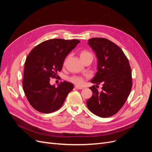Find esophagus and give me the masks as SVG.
Returning a JSON list of instances; mask_svg holds the SVG:
<instances>
[{
    "instance_id": "esophagus-1",
    "label": "esophagus",
    "mask_w": 152,
    "mask_h": 152,
    "mask_svg": "<svg viewBox=\"0 0 152 152\" xmlns=\"http://www.w3.org/2000/svg\"><path fill=\"white\" fill-rule=\"evenodd\" d=\"M75 88L77 89H83V87H79V86H75Z\"/></svg>"
}]
</instances>
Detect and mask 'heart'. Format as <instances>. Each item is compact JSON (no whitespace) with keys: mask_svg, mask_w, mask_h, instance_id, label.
Listing matches in <instances>:
<instances>
[{"mask_svg":"<svg viewBox=\"0 0 152 152\" xmlns=\"http://www.w3.org/2000/svg\"><path fill=\"white\" fill-rule=\"evenodd\" d=\"M92 56V54L91 53H89V51H87V50H82V51L80 53V57L81 59H84L87 56ZM68 80L70 82H73V83H74L78 86H82L84 82V78H82L79 76H76V75H73V76L69 77Z\"/></svg>","mask_w":152,"mask_h":152,"instance_id":"heart-1","label":"heart"}]
</instances>
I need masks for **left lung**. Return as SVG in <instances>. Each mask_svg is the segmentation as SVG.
I'll return each instance as SVG.
<instances>
[{"label": "left lung", "mask_w": 152, "mask_h": 152, "mask_svg": "<svg viewBox=\"0 0 152 152\" xmlns=\"http://www.w3.org/2000/svg\"><path fill=\"white\" fill-rule=\"evenodd\" d=\"M98 59V72L89 87L93 96L87 101L90 111L100 117L107 118L117 113L126 103L132 88L131 66L125 54L117 45L104 38L88 40ZM103 84L99 92L97 85Z\"/></svg>", "instance_id": "1"}]
</instances>
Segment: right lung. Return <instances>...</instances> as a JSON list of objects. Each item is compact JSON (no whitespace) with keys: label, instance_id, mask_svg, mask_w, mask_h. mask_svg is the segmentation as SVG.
<instances>
[{"label":"right lung","instance_id":"1","mask_svg":"<svg viewBox=\"0 0 152 152\" xmlns=\"http://www.w3.org/2000/svg\"><path fill=\"white\" fill-rule=\"evenodd\" d=\"M80 42L77 39L48 40L35 46L25 63L23 87L28 102L37 111L54 112L61 107L73 84L64 81L58 87L50 85L62 69L67 55Z\"/></svg>","mask_w":152,"mask_h":152}]
</instances>
